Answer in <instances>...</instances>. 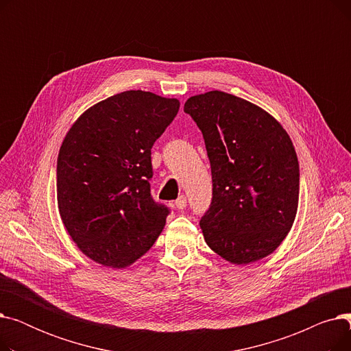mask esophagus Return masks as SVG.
<instances>
[{"instance_id":"obj_1","label":"esophagus","mask_w":351,"mask_h":351,"mask_svg":"<svg viewBox=\"0 0 351 351\" xmlns=\"http://www.w3.org/2000/svg\"><path fill=\"white\" fill-rule=\"evenodd\" d=\"M188 206V200H186V197L185 196H179L176 200H175V208L178 209V210H183Z\"/></svg>"}]
</instances>
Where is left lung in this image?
Wrapping results in <instances>:
<instances>
[{"instance_id":"8db88e82","label":"left lung","mask_w":351,"mask_h":351,"mask_svg":"<svg viewBox=\"0 0 351 351\" xmlns=\"http://www.w3.org/2000/svg\"><path fill=\"white\" fill-rule=\"evenodd\" d=\"M204 135L212 202L200 219L208 246L233 265L273 253L296 217L300 171L283 126L254 104L210 90L183 108Z\"/></svg>"}]
</instances>
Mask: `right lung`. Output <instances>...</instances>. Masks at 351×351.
Segmentation results:
<instances>
[{"label": "right lung", "instance_id": "obj_1", "mask_svg": "<svg viewBox=\"0 0 351 351\" xmlns=\"http://www.w3.org/2000/svg\"><path fill=\"white\" fill-rule=\"evenodd\" d=\"M179 101L125 90L90 106L68 131L57 162L58 209L94 262L126 267L155 243L171 210L151 195V149Z\"/></svg>", "mask_w": 351, "mask_h": 351}]
</instances>
